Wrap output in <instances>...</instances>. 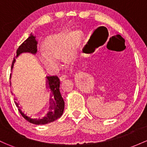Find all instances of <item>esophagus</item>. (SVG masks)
<instances>
[{"label":"esophagus","instance_id":"obj_1","mask_svg":"<svg viewBox=\"0 0 147 147\" xmlns=\"http://www.w3.org/2000/svg\"><path fill=\"white\" fill-rule=\"evenodd\" d=\"M67 78V76L66 75H62L61 76V78H60V80H61V81H63V80H65Z\"/></svg>","mask_w":147,"mask_h":147}]
</instances>
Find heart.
<instances>
[{
	"label": "heart",
	"instance_id": "heart-1",
	"mask_svg": "<svg viewBox=\"0 0 147 147\" xmlns=\"http://www.w3.org/2000/svg\"><path fill=\"white\" fill-rule=\"evenodd\" d=\"M81 41V34L78 30L69 32L65 30L51 35L46 38V50L41 51L40 58L46 67L56 70L61 65V57L67 62L75 61Z\"/></svg>",
	"mask_w": 147,
	"mask_h": 147
}]
</instances>
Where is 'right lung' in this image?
<instances>
[{
    "instance_id": "right-lung-1",
    "label": "right lung",
    "mask_w": 147,
    "mask_h": 147,
    "mask_svg": "<svg viewBox=\"0 0 147 147\" xmlns=\"http://www.w3.org/2000/svg\"><path fill=\"white\" fill-rule=\"evenodd\" d=\"M37 44L38 41H36V36L32 33L17 50V54L12 61V67H13L14 63H15V58H18L20 54L23 53H31L35 55L37 52ZM46 88L50 92V99H49L50 106L49 108V111H48L46 116L43 118H32L31 116H29L24 113V111H22V108L19 106V102L16 101V98H14L15 101V104L18 108V110L21 115L29 123L35 125H46L55 121V120L61 118L64 111L65 102L60 92L59 78L57 76H46Z\"/></svg>"
}]
</instances>
